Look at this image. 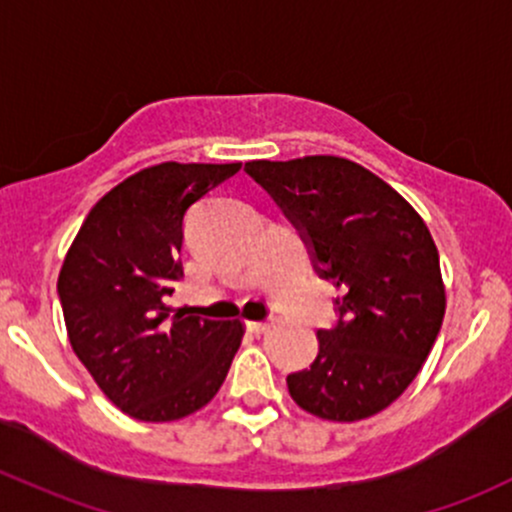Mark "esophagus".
I'll return each instance as SVG.
<instances>
[{"label":"esophagus","mask_w":512,"mask_h":512,"mask_svg":"<svg viewBox=\"0 0 512 512\" xmlns=\"http://www.w3.org/2000/svg\"><path fill=\"white\" fill-rule=\"evenodd\" d=\"M247 330H250V333H255V335H260V333H265V330H269V323L267 320H247Z\"/></svg>","instance_id":"obj_1"}]
</instances>
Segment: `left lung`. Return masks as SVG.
<instances>
[{
    "label": "left lung",
    "mask_w": 512,
    "mask_h": 512,
    "mask_svg": "<svg viewBox=\"0 0 512 512\" xmlns=\"http://www.w3.org/2000/svg\"><path fill=\"white\" fill-rule=\"evenodd\" d=\"M311 245L320 277L345 294L318 330L311 369L286 376L303 411L355 423L389 408L418 376L445 318L435 240L384 179L338 155L245 162Z\"/></svg>",
    "instance_id": "8db88e82"
}]
</instances>
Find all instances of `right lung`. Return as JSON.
Here are the masks:
<instances>
[{
  "label": "right lung",
  "instance_id": "add662e5",
  "mask_svg": "<svg viewBox=\"0 0 512 512\" xmlns=\"http://www.w3.org/2000/svg\"><path fill=\"white\" fill-rule=\"evenodd\" d=\"M240 162H162L94 204L58 277L67 338L116 408L145 423L187 418L216 396L243 340L240 320L172 313L184 213Z\"/></svg>",
  "mask_w": 512,
  "mask_h": 512
}]
</instances>
